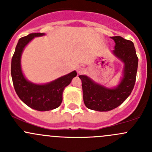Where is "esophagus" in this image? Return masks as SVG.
Masks as SVG:
<instances>
[{
	"label": "esophagus",
	"instance_id": "esophagus-1",
	"mask_svg": "<svg viewBox=\"0 0 152 152\" xmlns=\"http://www.w3.org/2000/svg\"><path fill=\"white\" fill-rule=\"evenodd\" d=\"M76 70H77V73L79 74H82V73H83L85 72V68L82 67H78Z\"/></svg>",
	"mask_w": 152,
	"mask_h": 152
}]
</instances>
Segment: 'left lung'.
I'll list each match as a JSON object with an SVG mask.
<instances>
[{
	"instance_id": "left-lung-1",
	"label": "left lung",
	"mask_w": 152,
	"mask_h": 152,
	"mask_svg": "<svg viewBox=\"0 0 152 152\" xmlns=\"http://www.w3.org/2000/svg\"><path fill=\"white\" fill-rule=\"evenodd\" d=\"M115 41L113 54L124 63L122 76L118 85L107 87L97 83L86 75H80L84 103L90 110L107 112L116 108L129 96L137 76L138 58L134 43L120 36L111 37Z\"/></svg>"
}]
</instances>
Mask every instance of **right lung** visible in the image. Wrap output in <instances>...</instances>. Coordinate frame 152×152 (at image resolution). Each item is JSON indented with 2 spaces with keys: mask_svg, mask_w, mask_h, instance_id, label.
Returning <instances> with one entry per match:
<instances>
[{
  "mask_svg": "<svg viewBox=\"0 0 152 152\" xmlns=\"http://www.w3.org/2000/svg\"><path fill=\"white\" fill-rule=\"evenodd\" d=\"M44 33H32L18 41L12 59L11 74L14 87L23 103L38 111H49L60 106L62 93L72 79L76 77V70L45 84H36L28 81L21 67V56L26 46L34 37L44 36Z\"/></svg>",
  "mask_w": 152,
  "mask_h": 152,
  "instance_id": "obj_1",
  "label": "right lung"
}]
</instances>
